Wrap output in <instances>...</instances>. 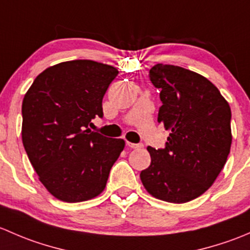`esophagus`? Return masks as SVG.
I'll use <instances>...</instances> for the list:
<instances>
[{
  "instance_id": "esophagus-1",
  "label": "esophagus",
  "mask_w": 250,
  "mask_h": 250,
  "mask_svg": "<svg viewBox=\"0 0 250 250\" xmlns=\"http://www.w3.org/2000/svg\"><path fill=\"white\" fill-rule=\"evenodd\" d=\"M127 146H129L130 148H140L143 147V144H134V143H129V141H127Z\"/></svg>"
}]
</instances>
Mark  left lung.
Returning <instances> with one entry per match:
<instances>
[{
    "instance_id": "left-lung-1",
    "label": "left lung",
    "mask_w": 250,
    "mask_h": 250,
    "mask_svg": "<svg viewBox=\"0 0 250 250\" xmlns=\"http://www.w3.org/2000/svg\"><path fill=\"white\" fill-rule=\"evenodd\" d=\"M150 80L161 89L157 121L170 134L165 148L147 147L151 163L141 183L158 200L190 202L213 185L228 160L230 105L208 78L184 67L157 64Z\"/></svg>"
}]
</instances>
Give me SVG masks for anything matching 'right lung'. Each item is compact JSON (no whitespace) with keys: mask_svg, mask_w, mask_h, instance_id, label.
Here are the masks:
<instances>
[{"mask_svg":"<svg viewBox=\"0 0 250 250\" xmlns=\"http://www.w3.org/2000/svg\"><path fill=\"white\" fill-rule=\"evenodd\" d=\"M118 75L111 65L70 60L47 67L25 93L21 139L39 180L58 200L99 196L125 140L90 132L103 117V98Z\"/></svg>","mask_w":250,"mask_h":250,"instance_id":"1","label":"right lung"}]
</instances>
